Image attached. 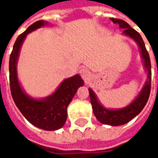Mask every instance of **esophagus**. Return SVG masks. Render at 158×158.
I'll use <instances>...</instances> for the list:
<instances>
[{
	"mask_svg": "<svg viewBox=\"0 0 158 158\" xmlns=\"http://www.w3.org/2000/svg\"><path fill=\"white\" fill-rule=\"evenodd\" d=\"M79 73H80V75L82 76L83 79H85V80L89 79V78L90 77V72L86 68H83V69H80Z\"/></svg>",
	"mask_w": 158,
	"mask_h": 158,
	"instance_id": "34e87169",
	"label": "esophagus"
}]
</instances>
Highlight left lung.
Wrapping results in <instances>:
<instances>
[{"label": "left lung", "mask_w": 158, "mask_h": 158, "mask_svg": "<svg viewBox=\"0 0 158 158\" xmlns=\"http://www.w3.org/2000/svg\"><path fill=\"white\" fill-rule=\"evenodd\" d=\"M114 23H118L120 29H123V34L129 36L131 39L139 45L140 49V53L144 60V65L147 71V79L143 87L141 92L137 96L134 102L129 106L123 107L122 109H106L104 106L101 105L98 102L95 93L93 92L91 89H89V98L90 103L92 105L93 113L96 117V118L99 120L103 124H109L112 126H118L127 123L131 119H133L135 116L139 114L144 106H146V102L149 98L150 92H151V83H152V70H151V60H150L149 54L146 51V45L143 41L141 36L136 30L132 29L130 26L122 19H111Z\"/></svg>", "instance_id": "8db88e82"}]
</instances>
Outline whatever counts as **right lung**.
<instances>
[{"mask_svg": "<svg viewBox=\"0 0 158 158\" xmlns=\"http://www.w3.org/2000/svg\"><path fill=\"white\" fill-rule=\"evenodd\" d=\"M47 24L40 20L34 23L17 38L9 60V80L12 99L25 118L45 130H56L64 125L67 120V108L79 87L84 81L79 74L66 79L55 92L44 99L36 100L26 95L20 86L17 75V62L23 42L28 34Z\"/></svg>", "mask_w": 158, "mask_h": 158, "instance_id": "add662e5", "label": "right lung"}]
</instances>
